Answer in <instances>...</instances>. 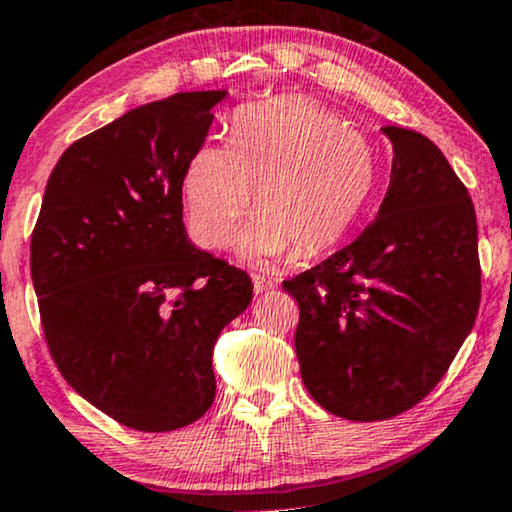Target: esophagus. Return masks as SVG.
Instances as JSON below:
<instances>
[{
	"label": "esophagus",
	"instance_id": "34e87169",
	"mask_svg": "<svg viewBox=\"0 0 512 512\" xmlns=\"http://www.w3.org/2000/svg\"><path fill=\"white\" fill-rule=\"evenodd\" d=\"M278 285V280H271V278H264V276H253V287H255V294H262V292H269L273 287Z\"/></svg>",
	"mask_w": 512,
	"mask_h": 512
}]
</instances>
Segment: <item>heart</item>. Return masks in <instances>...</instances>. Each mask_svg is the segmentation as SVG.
Listing matches in <instances>:
<instances>
[{"mask_svg":"<svg viewBox=\"0 0 512 512\" xmlns=\"http://www.w3.org/2000/svg\"><path fill=\"white\" fill-rule=\"evenodd\" d=\"M373 183L376 155L364 134L313 99L276 97L234 115L229 146L194 150L183 187L194 234L208 248L232 241L253 201L239 253L266 262L334 248L362 215Z\"/></svg>","mask_w":512,"mask_h":512,"instance_id":"heart-1","label":"heart"}]
</instances>
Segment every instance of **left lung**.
<instances>
[{"label":"left lung","mask_w":512,"mask_h":512,"mask_svg":"<svg viewBox=\"0 0 512 512\" xmlns=\"http://www.w3.org/2000/svg\"><path fill=\"white\" fill-rule=\"evenodd\" d=\"M394 160L376 220L283 287L311 397L338 417L387 420L438 385L480 306L478 225L464 183L427 136L387 125Z\"/></svg>","instance_id":"obj_1"}]
</instances>
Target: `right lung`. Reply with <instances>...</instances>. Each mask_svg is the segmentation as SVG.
<instances>
[{"instance_id": "add662e5", "label": "right lung", "mask_w": 512, "mask_h": 512, "mask_svg": "<svg viewBox=\"0 0 512 512\" xmlns=\"http://www.w3.org/2000/svg\"><path fill=\"white\" fill-rule=\"evenodd\" d=\"M227 90L143 104L64 150L30 266L48 350L85 401L136 431L192 424L215 399L213 345L246 311V271L192 246L183 181Z\"/></svg>"}]
</instances>
